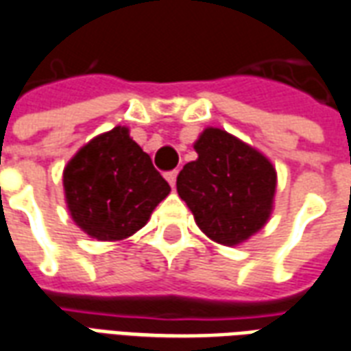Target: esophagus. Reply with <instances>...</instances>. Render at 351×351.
Returning <instances> with one entry per match:
<instances>
[{"mask_svg": "<svg viewBox=\"0 0 351 351\" xmlns=\"http://www.w3.org/2000/svg\"><path fill=\"white\" fill-rule=\"evenodd\" d=\"M176 175H178V171H167V173H165V178H167V182L171 184V186H173V188H175V184H176Z\"/></svg>", "mask_w": 351, "mask_h": 351, "instance_id": "obj_1", "label": "esophagus"}]
</instances>
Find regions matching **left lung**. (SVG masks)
I'll list each match as a JSON object with an SVG mask.
<instances>
[{
	"label": "left lung",
	"instance_id": "8db88e82",
	"mask_svg": "<svg viewBox=\"0 0 351 351\" xmlns=\"http://www.w3.org/2000/svg\"><path fill=\"white\" fill-rule=\"evenodd\" d=\"M199 158L176 176L182 197L204 234L236 245L268 221L274 204V165L225 130H204L195 143Z\"/></svg>",
	"mask_w": 351,
	"mask_h": 351
}]
</instances>
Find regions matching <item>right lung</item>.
Here are the masks:
<instances>
[{"label":"right lung","mask_w":351,"mask_h":351,"mask_svg":"<svg viewBox=\"0 0 351 351\" xmlns=\"http://www.w3.org/2000/svg\"><path fill=\"white\" fill-rule=\"evenodd\" d=\"M63 184L72 219L102 241L134 234L171 191L150 156L121 126L87 143L64 167Z\"/></svg>","instance_id":"obj_1"}]
</instances>
